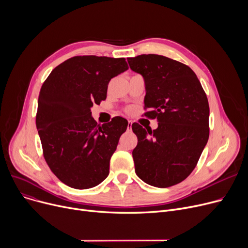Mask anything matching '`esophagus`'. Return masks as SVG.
<instances>
[{
    "label": "esophagus",
    "instance_id": "34e87169",
    "mask_svg": "<svg viewBox=\"0 0 248 248\" xmlns=\"http://www.w3.org/2000/svg\"><path fill=\"white\" fill-rule=\"evenodd\" d=\"M132 125H133V122H132V121H128V123H127V127H128L129 129H131Z\"/></svg>",
    "mask_w": 248,
    "mask_h": 248
}]
</instances>
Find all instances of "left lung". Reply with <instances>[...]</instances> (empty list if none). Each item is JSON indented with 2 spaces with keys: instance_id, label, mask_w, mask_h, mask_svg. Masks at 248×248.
<instances>
[{
  "instance_id": "8db88e82",
  "label": "left lung",
  "mask_w": 248,
  "mask_h": 248,
  "mask_svg": "<svg viewBox=\"0 0 248 248\" xmlns=\"http://www.w3.org/2000/svg\"><path fill=\"white\" fill-rule=\"evenodd\" d=\"M131 69L145 79V113L157 119L152 131L133 124L138 145L135 170L147 184L167 188L185 180L196 167L209 138V103L194 71L162 55L127 58Z\"/></svg>"
}]
</instances>
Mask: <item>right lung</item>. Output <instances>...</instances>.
I'll return each mask as SVG.
<instances>
[{"label": "right lung", "mask_w": 248, "mask_h": 248, "mask_svg": "<svg viewBox=\"0 0 248 248\" xmlns=\"http://www.w3.org/2000/svg\"><path fill=\"white\" fill-rule=\"evenodd\" d=\"M128 69L124 58L75 56L55 67L38 98L36 126L46 163L74 189L100 184L127 121L116 116L99 125L91 116L94 103L107 98L112 77Z\"/></svg>", "instance_id": "obj_1"}]
</instances>
